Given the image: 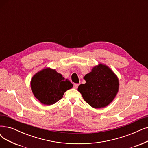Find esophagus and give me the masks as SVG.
<instances>
[{"instance_id": "1", "label": "esophagus", "mask_w": 148, "mask_h": 148, "mask_svg": "<svg viewBox=\"0 0 148 148\" xmlns=\"http://www.w3.org/2000/svg\"><path fill=\"white\" fill-rule=\"evenodd\" d=\"M79 85V84H75L74 86H73V87H74L75 88H78Z\"/></svg>"}]
</instances>
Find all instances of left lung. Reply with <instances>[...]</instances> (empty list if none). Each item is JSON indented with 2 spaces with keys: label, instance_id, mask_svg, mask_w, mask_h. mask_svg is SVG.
<instances>
[{
  "label": "left lung",
  "instance_id": "1",
  "mask_svg": "<svg viewBox=\"0 0 148 148\" xmlns=\"http://www.w3.org/2000/svg\"><path fill=\"white\" fill-rule=\"evenodd\" d=\"M85 84L79 86L78 90L84 101L91 107L98 109L108 106L119 90V79L107 65L99 63L92 67L84 76Z\"/></svg>",
  "mask_w": 148,
  "mask_h": 148
}]
</instances>
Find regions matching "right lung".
Masks as SVG:
<instances>
[{
	"label": "right lung",
	"mask_w": 148,
	"mask_h": 148,
	"mask_svg": "<svg viewBox=\"0 0 148 148\" xmlns=\"http://www.w3.org/2000/svg\"><path fill=\"white\" fill-rule=\"evenodd\" d=\"M30 86L34 96L47 106L58 102L65 92L73 87L68 79L50 67H45L35 73L31 79Z\"/></svg>",
	"instance_id": "obj_1"
}]
</instances>
